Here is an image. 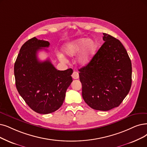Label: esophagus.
<instances>
[{"instance_id":"1","label":"esophagus","mask_w":147,"mask_h":147,"mask_svg":"<svg viewBox=\"0 0 147 147\" xmlns=\"http://www.w3.org/2000/svg\"><path fill=\"white\" fill-rule=\"evenodd\" d=\"M72 78L74 79H78L79 78V74L77 72L74 71L72 74Z\"/></svg>"}]
</instances>
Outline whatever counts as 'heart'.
Segmentation results:
<instances>
[{
  "mask_svg": "<svg viewBox=\"0 0 147 147\" xmlns=\"http://www.w3.org/2000/svg\"><path fill=\"white\" fill-rule=\"evenodd\" d=\"M96 48L97 44L95 42L87 38H81L67 43L64 47V52L69 57H74L83 49L78 61L81 65L86 66L92 60ZM60 58L64 60L62 54L60 55Z\"/></svg>",
  "mask_w": 147,
  "mask_h": 147,
  "instance_id": "b5f03b06",
  "label": "heart"
}]
</instances>
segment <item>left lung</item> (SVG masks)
Here are the masks:
<instances>
[{"instance_id": "left-lung-1", "label": "left lung", "mask_w": 147, "mask_h": 147, "mask_svg": "<svg viewBox=\"0 0 147 147\" xmlns=\"http://www.w3.org/2000/svg\"><path fill=\"white\" fill-rule=\"evenodd\" d=\"M103 35L105 42L87 65L78 70L86 103L93 109L108 111L118 107L130 91L132 67L120 41Z\"/></svg>"}]
</instances>
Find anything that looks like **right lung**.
<instances>
[{
	"instance_id": "obj_1",
	"label": "right lung",
	"mask_w": 147,
	"mask_h": 147,
	"mask_svg": "<svg viewBox=\"0 0 147 147\" xmlns=\"http://www.w3.org/2000/svg\"><path fill=\"white\" fill-rule=\"evenodd\" d=\"M48 41L29 39L22 45L14 64L18 92L36 112L48 114L59 109L72 82V69L58 70L49 60L40 61L38 51L48 48Z\"/></svg>"
}]
</instances>
